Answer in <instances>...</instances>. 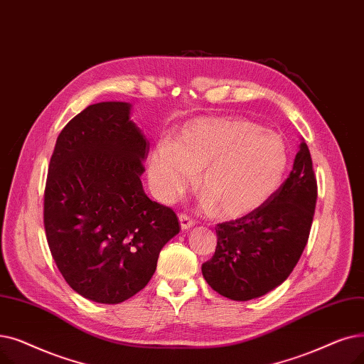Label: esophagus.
I'll return each mask as SVG.
<instances>
[{
	"instance_id": "1",
	"label": "esophagus",
	"mask_w": 364,
	"mask_h": 364,
	"mask_svg": "<svg viewBox=\"0 0 364 364\" xmlns=\"http://www.w3.org/2000/svg\"><path fill=\"white\" fill-rule=\"evenodd\" d=\"M179 222H181V228H182V231H188V230H191L194 225H196V222L189 218V216H186V215H179Z\"/></svg>"
}]
</instances>
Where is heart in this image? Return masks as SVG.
I'll use <instances>...</instances> for the list:
<instances>
[{
  "mask_svg": "<svg viewBox=\"0 0 364 364\" xmlns=\"http://www.w3.org/2000/svg\"><path fill=\"white\" fill-rule=\"evenodd\" d=\"M287 164L289 149L279 133L245 118L204 117L151 151L148 176L155 194L171 200L200 175L207 209L222 219H241L279 191Z\"/></svg>",
  "mask_w": 364,
  "mask_h": 364,
  "instance_id": "1",
  "label": "heart"
}]
</instances>
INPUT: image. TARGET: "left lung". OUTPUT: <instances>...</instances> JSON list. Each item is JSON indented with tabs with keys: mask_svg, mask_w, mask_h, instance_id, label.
Masks as SVG:
<instances>
[{
	"mask_svg": "<svg viewBox=\"0 0 364 364\" xmlns=\"http://www.w3.org/2000/svg\"><path fill=\"white\" fill-rule=\"evenodd\" d=\"M316 201L313 160L302 141L274 197L252 215L216 227L215 255L201 267L207 284L232 301H250L280 286L306 246Z\"/></svg>",
	"mask_w": 364,
	"mask_h": 364,
	"instance_id": "8db88e82",
	"label": "left lung"
}]
</instances>
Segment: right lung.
I'll list each match as a JSON object with an SVG mask.
<instances>
[{
  "label": "right lung",
  "instance_id": "obj_1",
  "mask_svg": "<svg viewBox=\"0 0 364 364\" xmlns=\"http://www.w3.org/2000/svg\"><path fill=\"white\" fill-rule=\"evenodd\" d=\"M127 102H100L63 127L44 191L47 243L66 283L99 304L141 291L181 228L170 207L149 200L141 176L149 142Z\"/></svg>",
  "mask_w": 364,
  "mask_h": 364
}]
</instances>
